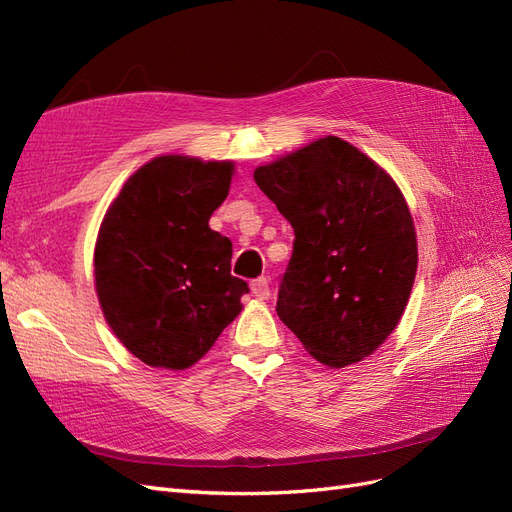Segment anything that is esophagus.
<instances>
[{"mask_svg":"<svg viewBox=\"0 0 512 512\" xmlns=\"http://www.w3.org/2000/svg\"><path fill=\"white\" fill-rule=\"evenodd\" d=\"M252 294H254L256 299H260V301L269 299L271 288H269V280H267V277H256V280L252 282Z\"/></svg>","mask_w":512,"mask_h":512,"instance_id":"esophagus-1","label":"esophagus"}]
</instances>
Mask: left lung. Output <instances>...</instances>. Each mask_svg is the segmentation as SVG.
<instances>
[{
    "label": "left lung",
    "instance_id": "obj_1",
    "mask_svg": "<svg viewBox=\"0 0 512 512\" xmlns=\"http://www.w3.org/2000/svg\"><path fill=\"white\" fill-rule=\"evenodd\" d=\"M294 228L277 316L329 367L365 359L393 333L416 275L410 209L389 173L337 136L254 170Z\"/></svg>",
    "mask_w": 512,
    "mask_h": 512
}]
</instances>
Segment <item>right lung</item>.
<instances>
[{
  "mask_svg": "<svg viewBox=\"0 0 512 512\" xmlns=\"http://www.w3.org/2000/svg\"><path fill=\"white\" fill-rule=\"evenodd\" d=\"M232 162L160 156L123 183L96 241V292L108 327L151 367L188 369L250 292L230 275L232 243L209 228Z\"/></svg>",
  "mask_w": 512,
  "mask_h": 512,
  "instance_id": "add662e5",
  "label": "right lung"
}]
</instances>
